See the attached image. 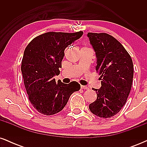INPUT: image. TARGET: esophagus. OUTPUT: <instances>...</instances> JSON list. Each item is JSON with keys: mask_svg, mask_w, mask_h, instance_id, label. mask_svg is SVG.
<instances>
[{"mask_svg": "<svg viewBox=\"0 0 147 147\" xmlns=\"http://www.w3.org/2000/svg\"><path fill=\"white\" fill-rule=\"evenodd\" d=\"M81 88H82V89H84V90H88V89H89V88L88 86H81Z\"/></svg>", "mask_w": 147, "mask_h": 147, "instance_id": "esophagus-1", "label": "esophagus"}]
</instances>
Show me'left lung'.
<instances>
[{"mask_svg":"<svg viewBox=\"0 0 147 147\" xmlns=\"http://www.w3.org/2000/svg\"><path fill=\"white\" fill-rule=\"evenodd\" d=\"M97 57L96 71L102 86L95 89L97 99L89 105L99 117L109 118L120 111L127 100L133 78V64L124 46L106 33L87 34Z\"/></svg>","mask_w":147,"mask_h":147,"instance_id":"left-lung-1","label":"left lung"}]
</instances>
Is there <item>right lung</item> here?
<instances>
[{
  "instance_id": "add662e5",
  "label": "right lung",
  "mask_w": 147,
  "mask_h": 147,
  "mask_svg": "<svg viewBox=\"0 0 147 147\" xmlns=\"http://www.w3.org/2000/svg\"><path fill=\"white\" fill-rule=\"evenodd\" d=\"M83 35L50 32L35 37L27 45L21 63V72L28 98L40 113L51 115L65 107L70 95L80 89V84H66L54 78L60 74L64 50Z\"/></svg>"
}]
</instances>
